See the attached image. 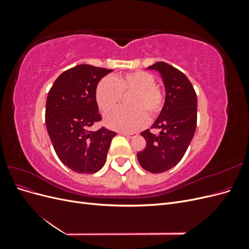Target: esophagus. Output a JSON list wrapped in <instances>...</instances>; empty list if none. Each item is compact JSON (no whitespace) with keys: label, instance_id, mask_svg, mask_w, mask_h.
<instances>
[{"label":"esophagus","instance_id":"obj_1","mask_svg":"<svg viewBox=\"0 0 249 249\" xmlns=\"http://www.w3.org/2000/svg\"><path fill=\"white\" fill-rule=\"evenodd\" d=\"M120 134H123L124 136L127 137V138H136L138 136L137 133H125V132H122Z\"/></svg>","mask_w":249,"mask_h":249}]
</instances>
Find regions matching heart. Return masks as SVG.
Masks as SVG:
<instances>
[{"label": "heart", "instance_id": "heart-1", "mask_svg": "<svg viewBox=\"0 0 249 249\" xmlns=\"http://www.w3.org/2000/svg\"><path fill=\"white\" fill-rule=\"evenodd\" d=\"M132 92L127 100L131 108H115L105 114V124L113 130L134 132L146 124V115L159 114L164 94L156 85L153 74L137 71L113 78H104L95 90L96 103L102 111H108L120 102L124 93Z\"/></svg>", "mask_w": 249, "mask_h": 249}]
</instances>
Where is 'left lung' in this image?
Returning a JSON list of instances; mask_svg holds the SVG:
<instances>
[{"label": "left lung", "instance_id": "left-lung-1", "mask_svg": "<svg viewBox=\"0 0 249 249\" xmlns=\"http://www.w3.org/2000/svg\"><path fill=\"white\" fill-rule=\"evenodd\" d=\"M160 72L165 87V103L152 129L141 135L145 148L137 154L141 167L152 173H161L175 167L182 160L194 136L197 122V97L185 74L165 62L147 67Z\"/></svg>", "mask_w": 249, "mask_h": 249}]
</instances>
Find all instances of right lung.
I'll list each match as a JSON object with an SVG mask.
<instances>
[{"label":"right lung","instance_id":"1","mask_svg":"<svg viewBox=\"0 0 249 249\" xmlns=\"http://www.w3.org/2000/svg\"><path fill=\"white\" fill-rule=\"evenodd\" d=\"M112 70L80 64L63 71L50 89L46 124L52 144L65 166L78 173H94L106 162L116 133L102 126L95 99L96 86Z\"/></svg>","mask_w":249,"mask_h":249}]
</instances>
